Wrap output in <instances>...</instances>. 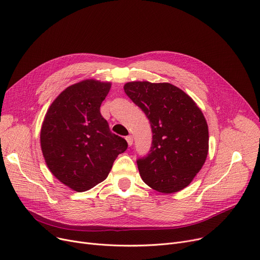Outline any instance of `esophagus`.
I'll return each mask as SVG.
<instances>
[{"instance_id": "esophagus-1", "label": "esophagus", "mask_w": 260, "mask_h": 260, "mask_svg": "<svg viewBox=\"0 0 260 260\" xmlns=\"http://www.w3.org/2000/svg\"><path fill=\"white\" fill-rule=\"evenodd\" d=\"M126 141H127V143H128L129 146H132V145H133V137H132V135H128V136L126 137Z\"/></svg>"}]
</instances>
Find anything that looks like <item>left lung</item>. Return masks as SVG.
<instances>
[{"label": "left lung", "instance_id": "1", "mask_svg": "<svg viewBox=\"0 0 260 260\" xmlns=\"http://www.w3.org/2000/svg\"><path fill=\"white\" fill-rule=\"evenodd\" d=\"M124 90L145 112L152 128L151 150L137 160L144 182L162 193L182 190L208 154V126L201 109L171 83L133 81Z\"/></svg>", "mask_w": 260, "mask_h": 260}]
</instances>
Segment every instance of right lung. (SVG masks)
I'll use <instances>...</instances> for the list:
<instances>
[{
	"instance_id": "right-lung-1",
	"label": "right lung",
	"mask_w": 260,
	"mask_h": 260,
	"mask_svg": "<svg viewBox=\"0 0 260 260\" xmlns=\"http://www.w3.org/2000/svg\"><path fill=\"white\" fill-rule=\"evenodd\" d=\"M110 82L87 79L67 87L49 107L41 130L45 161L59 181L78 192L107 178L125 139L112 133L100 107Z\"/></svg>"
}]
</instances>
